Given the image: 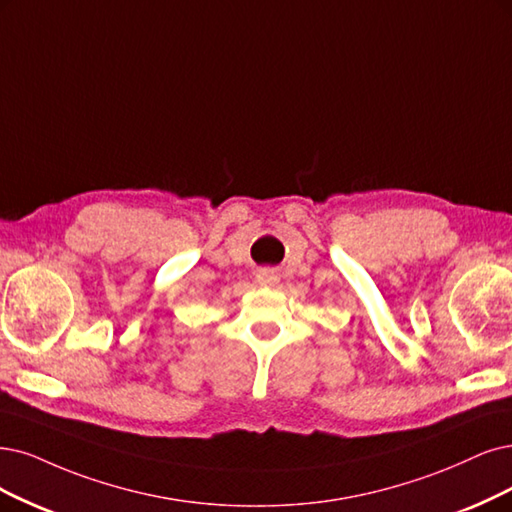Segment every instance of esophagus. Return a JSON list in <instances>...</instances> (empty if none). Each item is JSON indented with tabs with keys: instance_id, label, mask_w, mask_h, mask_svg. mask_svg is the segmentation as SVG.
Masks as SVG:
<instances>
[{
	"instance_id": "obj_1",
	"label": "esophagus",
	"mask_w": 512,
	"mask_h": 512,
	"mask_svg": "<svg viewBox=\"0 0 512 512\" xmlns=\"http://www.w3.org/2000/svg\"><path fill=\"white\" fill-rule=\"evenodd\" d=\"M257 282L263 287H272L278 282V274L274 270H259L257 272Z\"/></svg>"
}]
</instances>
